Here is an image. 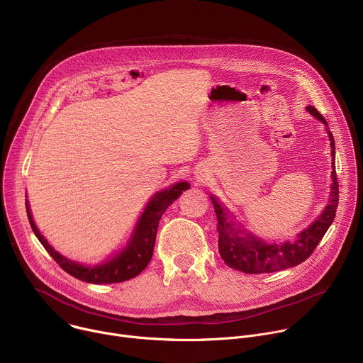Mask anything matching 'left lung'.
I'll list each match as a JSON object with an SVG mask.
<instances>
[{
	"label": "left lung",
	"instance_id": "obj_1",
	"mask_svg": "<svg viewBox=\"0 0 363 363\" xmlns=\"http://www.w3.org/2000/svg\"><path fill=\"white\" fill-rule=\"evenodd\" d=\"M309 113L320 120L323 124H328L323 116L315 108L308 107ZM330 146H332V193L329 204L319 219L312 223L306 230L298 235L295 242L273 243L267 245L263 240L247 233L243 236V230L238 229L233 222L228 217V211L216 199L211 197L214 211L217 216V232H219V253L223 262L236 270L249 274L257 273H273L287 267H294L305 262L318 247L319 242L328 232L329 226L333 223L336 216V207L339 203V182L335 170V141L333 135L329 131Z\"/></svg>",
	"mask_w": 363,
	"mask_h": 363
}]
</instances>
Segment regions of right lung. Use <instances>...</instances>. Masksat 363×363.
<instances>
[{
    "label": "right lung",
    "instance_id": "1",
    "mask_svg": "<svg viewBox=\"0 0 363 363\" xmlns=\"http://www.w3.org/2000/svg\"><path fill=\"white\" fill-rule=\"evenodd\" d=\"M190 186L189 183H177L160 193H156L155 197L149 201L146 210L143 211L140 220L137 223L135 232L128 242L127 247L121 250L114 259L108 260L104 264L100 266H80L79 263L71 262L57 253L43 238V235L38 232L33 216L30 213L28 203L26 201L27 207V216L31 225V229L37 239L41 242L44 249L50 253V256L58 263V266L65 270L68 274L74 276L76 279H80L87 283H118L128 280L137 274H140L144 269L147 267L149 262L152 260L153 250H155V243H156V235H157V228L159 222L162 219L163 213L166 208Z\"/></svg>",
    "mask_w": 363,
    "mask_h": 363
}]
</instances>
